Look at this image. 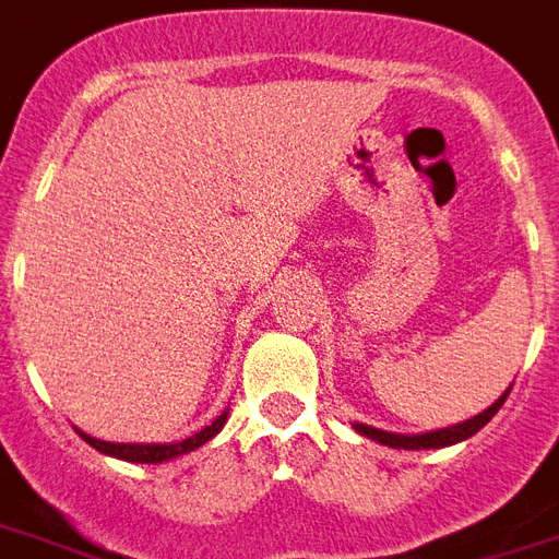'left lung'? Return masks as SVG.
Listing matches in <instances>:
<instances>
[{
  "mask_svg": "<svg viewBox=\"0 0 559 559\" xmlns=\"http://www.w3.org/2000/svg\"><path fill=\"white\" fill-rule=\"evenodd\" d=\"M513 389V385H510ZM510 389L495 401L492 406H486L484 413H477L474 418H465L460 424H451V427H439V430H430V433H389V430H377L371 424H354L356 433L368 436L380 444H389V448H397V451H430V448H448V444L465 442L468 436H474L480 427L492 421V415L498 413L507 401Z\"/></svg>",
  "mask_w": 559,
  "mask_h": 559,
  "instance_id": "1",
  "label": "left lung"
}]
</instances>
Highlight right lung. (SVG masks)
Returning <instances> with one entry per match:
<instances>
[{"label": "right lung", "instance_id": "obj_1", "mask_svg": "<svg viewBox=\"0 0 559 559\" xmlns=\"http://www.w3.org/2000/svg\"><path fill=\"white\" fill-rule=\"evenodd\" d=\"M226 415H229V409H224V413L217 415L215 421L209 424V427H203L200 433L188 436V439H182V442H167V444H158V442H150V444H141V442H103V439H94V436H87L79 430V436L85 439L91 448H96L99 454H108V456H117V460H126V463H167V460H176V456L182 454H191V451H197V448H203L209 439H215L221 430H224L226 424Z\"/></svg>", "mask_w": 559, "mask_h": 559}]
</instances>
